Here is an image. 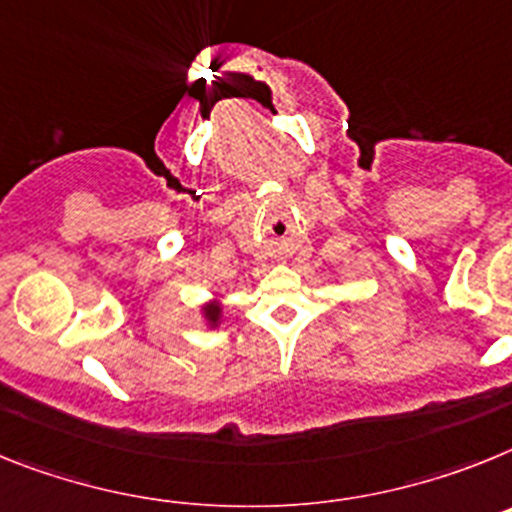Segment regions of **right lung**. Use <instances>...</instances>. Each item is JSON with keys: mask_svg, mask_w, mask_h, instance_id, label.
<instances>
[{"mask_svg": "<svg viewBox=\"0 0 512 512\" xmlns=\"http://www.w3.org/2000/svg\"><path fill=\"white\" fill-rule=\"evenodd\" d=\"M201 319L208 330H219L224 322V304H221L219 293H213V299L203 301L201 304Z\"/></svg>", "mask_w": 512, "mask_h": 512, "instance_id": "obj_1", "label": "right lung"}]
</instances>
